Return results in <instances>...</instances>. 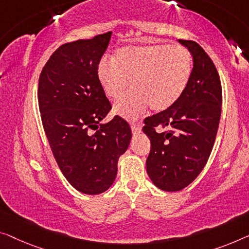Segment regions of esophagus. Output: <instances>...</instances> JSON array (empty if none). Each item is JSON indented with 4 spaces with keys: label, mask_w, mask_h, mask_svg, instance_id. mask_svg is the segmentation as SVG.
I'll return each mask as SVG.
<instances>
[{
    "label": "esophagus",
    "mask_w": 249,
    "mask_h": 249,
    "mask_svg": "<svg viewBox=\"0 0 249 249\" xmlns=\"http://www.w3.org/2000/svg\"><path fill=\"white\" fill-rule=\"evenodd\" d=\"M131 129H132V133L134 135L140 134V133H141V126L139 124H132Z\"/></svg>",
    "instance_id": "34e87169"
}]
</instances>
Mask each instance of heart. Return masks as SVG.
Returning a JSON list of instances; mask_svg holds the SVG:
<instances>
[{"label": "heart", "instance_id": "b5f03b06", "mask_svg": "<svg viewBox=\"0 0 249 249\" xmlns=\"http://www.w3.org/2000/svg\"><path fill=\"white\" fill-rule=\"evenodd\" d=\"M192 57L187 48L170 44L125 46L117 49L113 61L103 58L97 77L105 94L113 101L124 99L114 106V113L135 121L151 106L163 112L177 103L189 83Z\"/></svg>", "mask_w": 249, "mask_h": 249}]
</instances>
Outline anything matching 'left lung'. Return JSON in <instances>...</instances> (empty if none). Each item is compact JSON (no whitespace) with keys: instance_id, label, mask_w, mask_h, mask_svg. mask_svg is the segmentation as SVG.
I'll return each instance as SVG.
<instances>
[{"instance_id":"1","label":"left lung","mask_w":249,"mask_h":249,"mask_svg":"<svg viewBox=\"0 0 249 249\" xmlns=\"http://www.w3.org/2000/svg\"><path fill=\"white\" fill-rule=\"evenodd\" d=\"M194 59L183 94L170 108L146 117L143 132L151 141L146 171L159 189L180 191L205 168L221 114V84L213 60L195 41L179 40ZM158 127L166 128L157 132Z\"/></svg>"}]
</instances>
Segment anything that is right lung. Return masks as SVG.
<instances>
[{"label": "right lung", "mask_w": 249, "mask_h": 249, "mask_svg": "<svg viewBox=\"0 0 249 249\" xmlns=\"http://www.w3.org/2000/svg\"><path fill=\"white\" fill-rule=\"evenodd\" d=\"M112 32L58 48L39 78V108L51 151L68 182L85 195H99L113 184L117 162L128 148L132 131L115 116L97 77V66ZM91 129H97L92 132Z\"/></svg>", "instance_id": "1"}]
</instances>
